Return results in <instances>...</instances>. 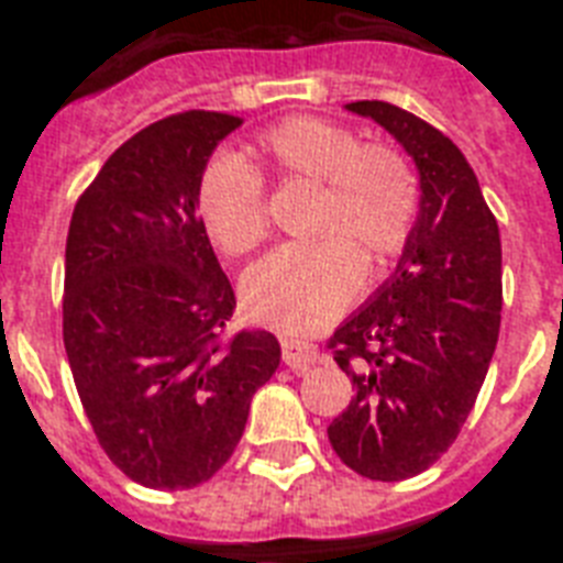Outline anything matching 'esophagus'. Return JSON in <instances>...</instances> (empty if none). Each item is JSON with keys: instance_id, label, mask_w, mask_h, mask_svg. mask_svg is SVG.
Masks as SVG:
<instances>
[{"instance_id": "34e87169", "label": "esophagus", "mask_w": 563, "mask_h": 563, "mask_svg": "<svg viewBox=\"0 0 563 563\" xmlns=\"http://www.w3.org/2000/svg\"><path fill=\"white\" fill-rule=\"evenodd\" d=\"M283 362H286L295 374H303L309 365H316L318 362V347L309 342H298V339H283Z\"/></svg>"}]
</instances>
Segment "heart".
Segmentation results:
<instances>
[{"instance_id":"obj_1","label":"heart","mask_w":563,"mask_h":563,"mask_svg":"<svg viewBox=\"0 0 563 563\" xmlns=\"http://www.w3.org/2000/svg\"><path fill=\"white\" fill-rule=\"evenodd\" d=\"M254 152L283 180L318 184L309 233L247 272L242 300L254 321L307 335L327 327L353 300L362 260L379 268L409 245L420 216L418 175L391 145L362 143L351 128L291 117L265 128ZM198 216L228 254L254 251L268 233L263 175L221 154L198 180Z\"/></svg>"}]
</instances>
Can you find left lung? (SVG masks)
<instances>
[{
  "label": "left lung",
  "mask_w": 563,
  "mask_h": 563,
  "mask_svg": "<svg viewBox=\"0 0 563 563\" xmlns=\"http://www.w3.org/2000/svg\"><path fill=\"white\" fill-rule=\"evenodd\" d=\"M411 154L420 216L394 274L333 335L353 400L327 427L365 479L418 476L462 432L499 339L503 247L494 212L459 145L388 101H353Z\"/></svg>",
  "instance_id": "obj_1"
}]
</instances>
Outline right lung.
Returning a JSON list of instances; mask_svg holds the SVG:
<instances>
[{"mask_svg": "<svg viewBox=\"0 0 563 563\" xmlns=\"http://www.w3.org/2000/svg\"><path fill=\"white\" fill-rule=\"evenodd\" d=\"M239 125L187 110L143 128L69 221L66 360L101 450L145 488L187 490L219 473L280 365L272 333L224 335L236 295L198 216L201 172Z\"/></svg>", "mask_w": 563, "mask_h": 563, "instance_id": "add662e5", "label": "right lung"}]
</instances>
